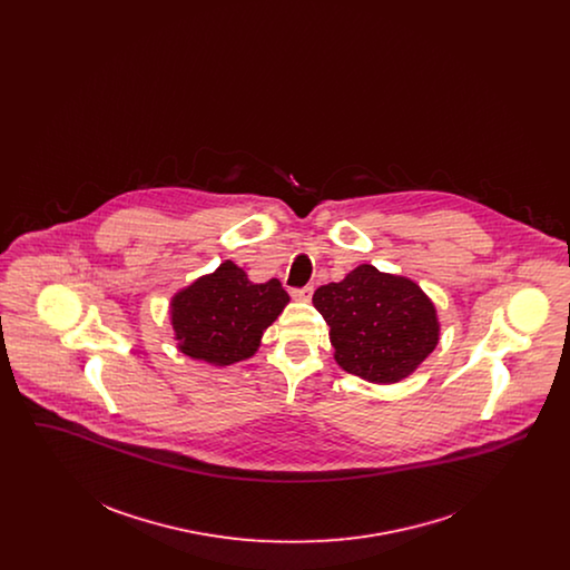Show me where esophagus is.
<instances>
[{"label":"esophagus","instance_id":"34e87169","mask_svg":"<svg viewBox=\"0 0 570 570\" xmlns=\"http://www.w3.org/2000/svg\"><path fill=\"white\" fill-rule=\"evenodd\" d=\"M312 295H314L312 286H303V288H295L293 291V297L297 298V301H312Z\"/></svg>","mask_w":570,"mask_h":570}]
</instances>
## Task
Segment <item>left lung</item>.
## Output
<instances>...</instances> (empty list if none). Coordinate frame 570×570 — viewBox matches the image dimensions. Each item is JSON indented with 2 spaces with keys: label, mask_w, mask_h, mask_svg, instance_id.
<instances>
[{
  "label": "left lung",
  "mask_w": 570,
  "mask_h": 570,
  "mask_svg": "<svg viewBox=\"0 0 570 570\" xmlns=\"http://www.w3.org/2000/svg\"><path fill=\"white\" fill-rule=\"evenodd\" d=\"M312 303L331 326L335 363L374 384L412 376L440 342L434 301L414 279L374 265L321 286Z\"/></svg>",
  "instance_id": "obj_1"
}]
</instances>
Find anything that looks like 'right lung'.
Wrapping results in <instances>:
<instances>
[{
	"instance_id": "add662e5",
	"label": "right lung",
	"mask_w": 570,
	"mask_h": 570,
	"mask_svg": "<svg viewBox=\"0 0 570 570\" xmlns=\"http://www.w3.org/2000/svg\"><path fill=\"white\" fill-rule=\"evenodd\" d=\"M291 303L279 279L256 284L233 261L179 288L168 321L179 353L226 367L258 353L263 335Z\"/></svg>"
}]
</instances>
